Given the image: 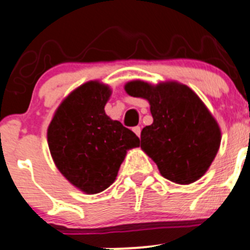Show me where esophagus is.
<instances>
[{"instance_id": "obj_1", "label": "esophagus", "mask_w": 250, "mask_h": 250, "mask_svg": "<svg viewBox=\"0 0 250 250\" xmlns=\"http://www.w3.org/2000/svg\"><path fill=\"white\" fill-rule=\"evenodd\" d=\"M132 131H134L137 136L140 137V135H141V127L140 126H135L134 129H132Z\"/></svg>"}]
</instances>
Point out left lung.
<instances>
[{
  "label": "left lung",
  "instance_id": "obj_1",
  "mask_svg": "<svg viewBox=\"0 0 250 250\" xmlns=\"http://www.w3.org/2000/svg\"><path fill=\"white\" fill-rule=\"evenodd\" d=\"M129 95L150 103L153 123L141 131V148L167 180L188 185L202 177L221 145V130L202 100L183 84L135 80Z\"/></svg>",
  "mask_w": 250,
  "mask_h": 250
}]
</instances>
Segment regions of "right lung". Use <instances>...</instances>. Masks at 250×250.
<instances>
[{
    "label": "right lung",
    "instance_id": "add662e5",
    "mask_svg": "<svg viewBox=\"0 0 250 250\" xmlns=\"http://www.w3.org/2000/svg\"><path fill=\"white\" fill-rule=\"evenodd\" d=\"M109 86L99 82L80 85L59 105L48 127L50 155L62 175L88 194L104 191L115 181L126 151L140 139L104 106Z\"/></svg>",
    "mask_w": 250,
    "mask_h": 250
}]
</instances>
